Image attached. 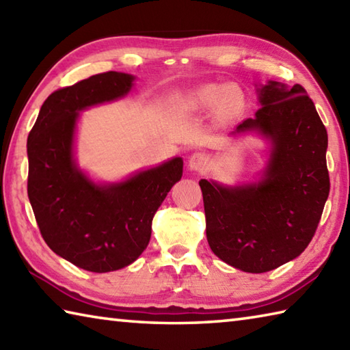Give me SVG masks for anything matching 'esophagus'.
Segmentation results:
<instances>
[{"mask_svg":"<svg viewBox=\"0 0 350 350\" xmlns=\"http://www.w3.org/2000/svg\"><path fill=\"white\" fill-rule=\"evenodd\" d=\"M206 165H208V157L203 153H194L188 161V167L194 171H202L206 168Z\"/></svg>","mask_w":350,"mask_h":350,"instance_id":"esophagus-1","label":"esophagus"}]
</instances>
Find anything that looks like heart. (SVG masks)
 Listing matches in <instances>:
<instances>
[{"label":"heart","instance_id":"obj_1","mask_svg":"<svg viewBox=\"0 0 350 350\" xmlns=\"http://www.w3.org/2000/svg\"><path fill=\"white\" fill-rule=\"evenodd\" d=\"M241 103L243 97L238 88L214 83L198 86L182 98V106L187 111H206L220 105L223 113H234Z\"/></svg>","mask_w":350,"mask_h":350}]
</instances>
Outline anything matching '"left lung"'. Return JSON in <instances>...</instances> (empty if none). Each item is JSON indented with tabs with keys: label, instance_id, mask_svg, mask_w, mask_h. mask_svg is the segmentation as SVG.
Returning <instances> with one entry per match:
<instances>
[{
	"label": "left lung",
	"instance_id": "1",
	"mask_svg": "<svg viewBox=\"0 0 350 350\" xmlns=\"http://www.w3.org/2000/svg\"><path fill=\"white\" fill-rule=\"evenodd\" d=\"M256 92L261 107L232 135L256 132L270 142L261 180L238 187L198 182L211 250L247 273L297 258L316 234L329 196L327 132L305 89L270 80Z\"/></svg>",
	"mask_w": 350,
	"mask_h": 350
}]
</instances>
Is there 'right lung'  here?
Listing matches in <instances>:
<instances>
[{
  "label": "right lung",
  "instance_id": "add662e5",
  "mask_svg": "<svg viewBox=\"0 0 350 350\" xmlns=\"http://www.w3.org/2000/svg\"><path fill=\"white\" fill-rule=\"evenodd\" d=\"M133 80L109 71L57 89L27 139V193L40 234L56 255L88 271H115L136 261L148 245L157 208L182 177V157L116 183H95L75 163L80 112L124 97Z\"/></svg>",
  "mask_w": 350,
  "mask_h": 350
}]
</instances>
